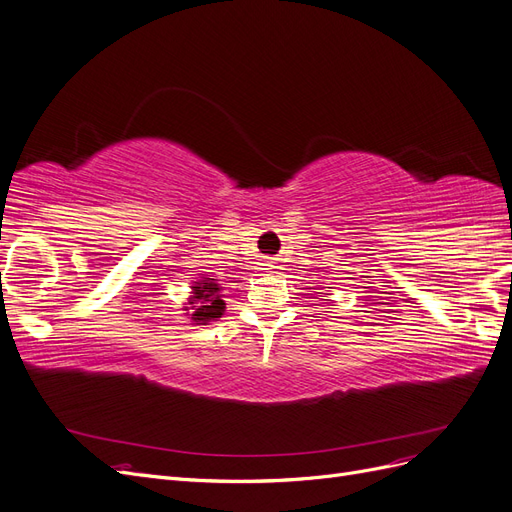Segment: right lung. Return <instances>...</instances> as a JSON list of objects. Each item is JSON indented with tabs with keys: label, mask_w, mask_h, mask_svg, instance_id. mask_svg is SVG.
Returning a JSON list of instances; mask_svg holds the SVG:
<instances>
[{
	"label": "right lung",
	"mask_w": 512,
	"mask_h": 512,
	"mask_svg": "<svg viewBox=\"0 0 512 512\" xmlns=\"http://www.w3.org/2000/svg\"><path fill=\"white\" fill-rule=\"evenodd\" d=\"M220 290V284L211 280V277H203V280L194 282L192 297L188 299V307H185V312H188L194 324H207L222 318L226 312V303L222 301Z\"/></svg>",
	"instance_id": "1"
}]
</instances>
